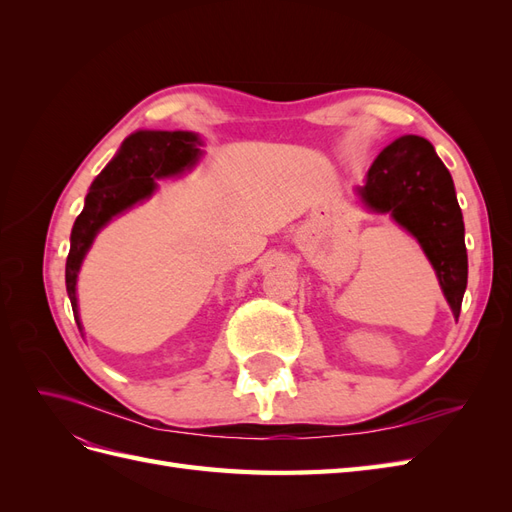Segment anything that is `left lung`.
Instances as JSON below:
<instances>
[{"label":"left lung","mask_w":512,"mask_h":512,"mask_svg":"<svg viewBox=\"0 0 512 512\" xmlns=\"http://www.w3.org/2000/svg\"><path fill=\"white\" fill-rule=\"evenodd\" d=\"M356 192L369 211L389 213L421 243L453 316L459 318L468 286L466 228L453 177L433 145L423 136H399L380 151Z\"/></svg>","instance_id":"8db88e82"}]
</instances>
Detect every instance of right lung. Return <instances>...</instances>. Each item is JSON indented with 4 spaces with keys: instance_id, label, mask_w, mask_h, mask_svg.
<instances>
[{
    "instance_id": "obj_1",
    "label": "right lung",
    "mask_w": 512,
    "mask_h": 512,
    "mask_svg": "<svg viewBox=\"0 0 512 512\" xmlns=\"http://www.w3.org/2000/svg\"><path fill=\"white\" fill-rule=\"evenodd\" d=\"M200 141L194 132L138 130L121 143L117 156L94 179L85 196V207L76 218L70 235V254L66 260V290L72 303L74 320L81 327L76 305V277L100 228L115 215L143 203L156 192V179L181 175L200 158Z\"/></svg>"
}]
</instances>
